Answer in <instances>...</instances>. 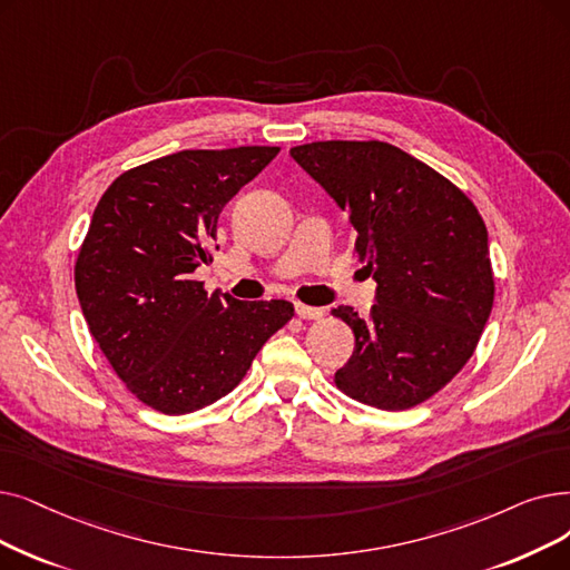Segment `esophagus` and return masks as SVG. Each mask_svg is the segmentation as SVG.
Listing matches in <instances>:
<instances>
[{"mask_svg": "<svg viewBox=\"0 0 570 570\" xmlns=\"http://www.w3.org/2000/svg\"><path fill=\"white\" fill-rule=\"evenodd\" d=\"M295 314H298L301 318H307V321H318L324 318V309L321 307H312V305H305V303H295Z\"/></svg>", "mask_w": 570, "mask_h": 570, "instance_id": "obj_1", "label": "esophagus"}]
</instances>
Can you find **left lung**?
Segmentation results:
<instances>
[{
  "label": "left lung",
  "mask_w": 570,
  "mask_h": 570,
  "mask_svg": "<svg viewBox=\"0 0 570 570\" xmlns=\"http://www.w3.org/2000/svg\"><path fill=\"white\" fill-rule=\"evenodd\" d=\"M291 156L350 216L354 256L377 282L370 316L333 309L356 337L335 386L380 410L429 401L473 356L493 307L478 207L386 141H312L293 146Z\"/></svg>",
  "instance_id": "8db88e82"
}]
</instances>
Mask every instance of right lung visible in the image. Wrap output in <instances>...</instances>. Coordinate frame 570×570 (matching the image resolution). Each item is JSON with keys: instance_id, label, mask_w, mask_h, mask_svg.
<instances>
[{"instance_id": "1", "label": "right lung", "mask_w": 570, "mask_h": 570, "mask_svg": "<svg viewBox=\"0 0 570 570\" xmlns=\"http://www.w3.org/2000/svg\"><path fill=\"white\" fill-rule=\"evenodd\" d=\"M279 146L179 151L105 190L73 265L90 335L144 405L188 414L228 395L261 346L293 318L288 301L207 295L216 220Z\"/></svg>"}]
</instances>
